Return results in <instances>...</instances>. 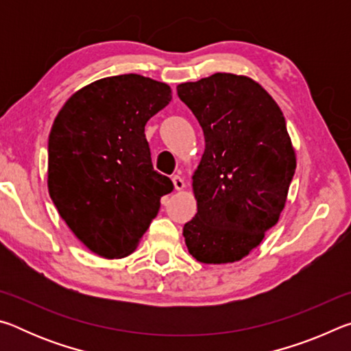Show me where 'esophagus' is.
<instances>
[{
    "label": "esophagus",
    "instance_id": "34e87169",
    "mask_svg": "<svg viewBox=\"0 0 351 351\" xmlns=\"http://www.w3.org/2000/svg\"><path fill=\"white\" fill-rule=\"evenodd\" d=\"M173 186H175V190H178V192H180V190H182L184 187H186V184H184V180L181 176H173Z\"/></svg>",
    "mask_w": 351,
    "mask_h": 351
}]
</instances>
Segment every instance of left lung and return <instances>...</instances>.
<instances>
[{
  "mask_svg": "<svg viewBox=\"0 0 351 351\" xmlns=\"http://www.w3.org/2000/svg\"><path fill=\"white\" fill-rule=\"evenodd\" d=\"M176 90L206 141L192 176L198 212L182 235L201 263H234L260 245L287 203L295 171L287 122L247 75L217 73Z\"/></svg>",
  "mask_w": 351,
  "mask_h": 351,
  "instance_id": "8db88e82",
  "label": "left lung"
}]
</instances>
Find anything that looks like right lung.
I'll return each instance as SVG.
<instances>
[{"label":"right lung","instance_id":"add662e5","mask_svg":"<svg viewBox=\"0 0 351 351\" xmlns=\"http://www.w3.org/2000/svg\"><path fill=\"white\" fill-rule=\"evenodd\" d=\"M167 83L139 74L83 86L58 111L47 145V190L91 252L132 254L173 190L153 169L145 123L170 104Z\"/></svg>","mask_w":351,"mask_h":351}]
</instances>
